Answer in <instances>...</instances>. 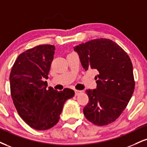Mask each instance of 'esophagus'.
I'll use <instances>...</instances> for the list:
<instances>
[{
  "label": "esophagus",
  "instance_id": "34e87169",
  "mask_svg": "<svg viewBox=\"0 0 147 147\" xmlns=\"http://www.w3.org/2000/svg\"><path fill=\"white\" fill-rule=\"evenodd\" d=\"M75 96H78L79 94H81V92H82V91H81V90H75Z\"/></svg>",
  "mask_w": 147,
  "mask_h": 147
}]
</instances>
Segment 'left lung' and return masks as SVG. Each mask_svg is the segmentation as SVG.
<instances>
[{
  "label": "left lung",
  "instance_id": "left-lung-1",
  "mask_svg": "<svg viewBox=\"0 0 147 147\" xmlns=\"http://www.w3.org/2000/svg\"><path fill=\"white\" fill-rule=\"evenodd\" d=\"M83 68L98 72L96 88L86 91L89 102L84 114L98 126L110 124L121 116L134 88L133 66L127 53L109 39H95L74 47Z\"/></svg>",
  "mask_w": 147,
  "mask_h": 147
}]
</instances>
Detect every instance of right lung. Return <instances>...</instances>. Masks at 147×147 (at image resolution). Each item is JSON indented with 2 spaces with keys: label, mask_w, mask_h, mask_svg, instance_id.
<instances>
[{
  "label": "right lung",
  "mask_w": 147,
  "mask_h": 147,
  "mask_svg": "<svg viewBox=\"0 0 147 147\" xmlns=\"http://www.w3.org/2000/svg\"><path fill=\"white\" fill-rule=\"evenodd\" d=\"M55 47L37 46L18 57L9 75L10 89L17 112L27 125L36 130H47L59 121L63 105L75 95L69 88L62 91L47 89Z\"/></svg>",
  "instance_id": "1"
}]
</instances>
